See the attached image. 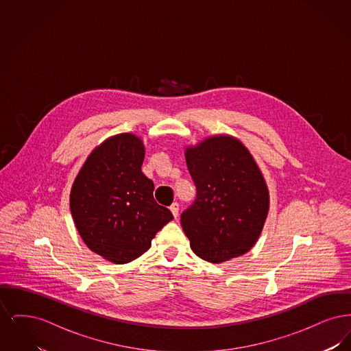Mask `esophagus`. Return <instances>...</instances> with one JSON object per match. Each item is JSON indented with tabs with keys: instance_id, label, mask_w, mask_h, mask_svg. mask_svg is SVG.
<instances>
[{
	"instance_id": "esophagus-1",
	"label": "esophagus",
	"mask_w": 351,
	"mask_h": 351,
	"mask_svg": "<svg viewBox=\"0 0 351 351\" xmlns=\"http://www.w3.org/2000/svg\"><path fill=\"white\" fill-rule=\"evenodd\" d=\"M169 210L172 212L173 217H178V215H179V204H178V202H173V204L169 206Z\"/></svg>"
}]
</instances>
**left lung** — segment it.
<instances>
[{"mask_svg": "<svg viewBox=\"0 0 351 351\" xmlns=\"http://www.w3.org/2000/svg\"><path fill=\"white\" fill-rule=\"evenodd\" d=\"M184 155L197 189L182 215L191 249L210 263L246 254L269 210L267 183L250 151L233 135L218 134L186 146Z\"/></svg>", "mask_w": 351, "mask_h": 351, "instance_id": "1", "label": "left lung"}]
</instances>
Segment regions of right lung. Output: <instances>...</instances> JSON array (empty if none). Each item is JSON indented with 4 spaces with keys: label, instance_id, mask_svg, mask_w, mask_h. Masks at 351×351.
Segmentation results:
<instances>
[{
    "label": "right lung",
    "instance_id": "1",
    "mask_svg": "<svg viewBox=\"0 0 351 351\" xmlns=\"http://www.w3.org/2000/svg\"><path fill=\"white\" fill-rule=\"evenodd\" d=\"M143 159L138 135L109 136L88 155L71 188L69 209L84 243L114 265L145 254L173 219L154 199V183L141 169Z\"/></svg>",
    "mask_w": 351,
    "mask_h": 351
}]
</instances>
